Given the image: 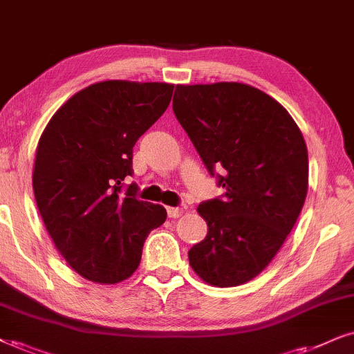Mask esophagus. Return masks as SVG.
<instances>
[{"label":"esophagus","mask_w":354,"mask_h":354,"mask_svg":"<svg viewBox=\"0 0 354 354\" xmlns=\"http://www.w3.org/2000/svg\"><path fill=\"white\" fill-rule=\"evenodd\" d=\"M182 213H184V208H178V207H169L167 208L169 218H178V216H182Z\"/></svg>","instance_id":"1"}]
</instances>
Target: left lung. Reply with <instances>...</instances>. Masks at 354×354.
I'll list each match as a JSON object with an SVG mask.
<instances>
[{
    "label": "left lung",
    "mask_w": 354,
    "mask_h": 354,
    "mask_svg": "<svg viewBox=\"0 0 354 354\" xmlns=\"http://www.w3.org/2000/svg\"><path fill=\"white\" fill-rule=\"evenodd\" d=\"M172 110L223 187L197 208L208 233L189 251L192 269L216 287L251 281L281 250L307 197L302 133L281 103L236 82L177 85Z\"/></svg>",
    "instance_id": "left-lung-1"
}]
</instances>
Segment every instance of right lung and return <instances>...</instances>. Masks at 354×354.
I'll return each instance as SVG.
<instances>
[{
    "instance_id": "obj_1",
    "label": "right lung",
    "mask_w": 354,
    "mask_h": 354,
    "mask_svg": "<svg viewBox=\"0 0 354 354\" xmlns=\"http://www.w3.org/2000/svg\"><path fill=\"white\" fill-rule=\"evenodd\" d=\"M174 85L98 82L65 102L39 139L34 197L67 264L91 282L116 283L141 263L147 234L167 218L141 202L133 147L167 110Z\"/></svg>"
}]
</instances>
